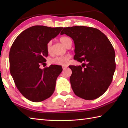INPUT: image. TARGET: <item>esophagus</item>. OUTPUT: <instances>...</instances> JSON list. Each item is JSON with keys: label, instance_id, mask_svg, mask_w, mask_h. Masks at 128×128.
Segmentation results:
<instances>
[{"label": "esophagus", "instance_id": "1", "mask_svg": "<svg viewBox=\"0 0 128 128\" xmlns=\"http://www.w3.org/2000/svg\"><path fill=\"white\" fill-rule=\"evenodd\" d=\"M67 67H68V66H62V69H63V70H65V69H66V68H67Z\"/></svg>", "mask_w": 128, "mask_h": 128}]
</instances>
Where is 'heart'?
<instances>
[{"instance_id":"1","label":"heart","mask_w":128,"mask_h":128,"mask_svg":"<svg viewBox=\"0 0 128 128\" xmlns=\"http://www.w3.org/2000/svg\"><path fill=\"white\" fill-rule=\"evenodd\" d=\"M60 42L66 47L68 45L70 41H72L69 37L66 36H63L60 38ZM52 43L51 41L48 42L47 44V50L48 53H50L52 52ZM70 58L69 56H57L55 58L51 59V62L54 64L59 65V66H66L68 62L69 59Z\"/></svg>"}]
</instances>
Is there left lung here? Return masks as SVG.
<instances>
[{
  "mask_svg": "<svg viewBox=\"0 0 128 128\" xmlns=\"http://www.w3.org/2000/svg\"><path fill=\"white\" fill-rule=\"evenodd\" d=\"M66 34L74 40V59L82 66H70L72 88L77 96L86 100L97 98L107 91L116 70L115 51L106 35L87 26L64 28Z\"/></svg>",
  "mask_w": 128,
  "mask_h": 128,
  "instance_id": "left-lung-1",
  "label": "left lung"
}]
</instances>
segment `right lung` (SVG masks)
<instances>
[{
	"mask_svg": "<svg viewBox=\"0 0 128 128\" xmlns=\"http://www.w3.org/2000/svg\"><path fill=\"white\" fill-rule=\"evenodd\" d=\"M63 28L34 26L16 37L9 52L10 72L18 91L34 102L50 97L55 90L62 66L50 65L41 69L48 56V42L56 37Z\"/></svg>",
	"mask_w": 128,
	"mask_h": 128,
	"instance_id": "right-lung-1",
	"label": "right lung"
}]
</instances>
